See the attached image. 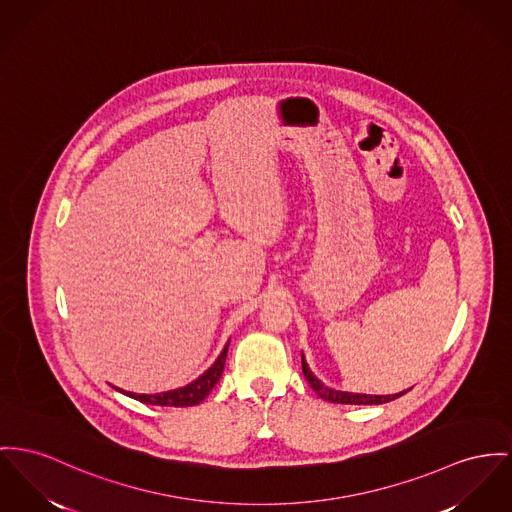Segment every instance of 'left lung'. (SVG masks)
<instances>
[{"label": "left lung", "instance_id": "obj_1", "mask_svg": "<svg viewBox=\"0 0 512 512\" xmlns=\"http://www.w3.org/2000/svg\"><path fill=\"white\" fill-rule=\"evenodd\" d=\"M301 363H303V375L308 380V384L312 386V390L324 398L326 402H332V404H353V406H373V404H386L390 400H396L400 396H404L408 390L400 392V394H392V396H371V394H353V392H340V390H332L328 386H324L314 373L308 369L307 361H305V355L301 353Z\"/></svg>", "mask_w": 512, "mask_h": 512}]
</instances>
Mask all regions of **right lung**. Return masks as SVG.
<instances>
[{"mask_svg":"<svg viewBox=\"0 0 512 512\" xmlns=\"http://www.w3.org/2000/svg\"><path fill=\"white\" fill-rule=\"evenodd\" d=\"M227 349H229V343L225 345L221 355L215 359V363L205 371L204 375L198 376L194 382H190L178 390H169V392H161V394H134V392H124V394H128L130 398L139 400L143 404H151V406H169V408L198 406L200 402H204L205 396L213 390V386L223 375Z\"/></svg>","mask_w":512,"mask_h":512,"instance_id":"right-lung-1","label":"right lung"}]
</instances>
